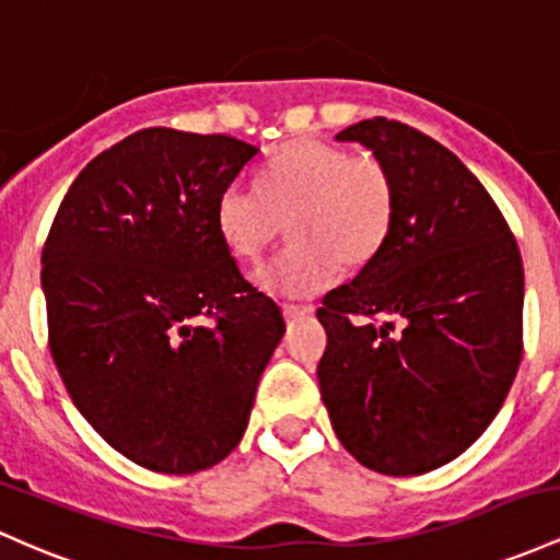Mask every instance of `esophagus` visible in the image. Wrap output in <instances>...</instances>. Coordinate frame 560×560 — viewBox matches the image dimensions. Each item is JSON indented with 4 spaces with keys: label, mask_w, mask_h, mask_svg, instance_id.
Masks as SVG:
<instances>
[{
    "label": "esophagus",
    "mask_w": 560,
    "mask_h": 560,
    "mask_svg": "<svg viewBox=\"0 0 560 560\" xmlns=\"http://www.w3.org/2000/svg\"><path fill=\"white\" fill-rule=\"evenodd\" d=\"M301 314H314V306H310V304H282V317H285V319L301 317Z\"/></svg>",
    "instance_id": "esophagus-1"
}]
</instances>
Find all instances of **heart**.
Returning a JSON list of instances; mask_svg holds the SVG:
<instances>
[{
  "mask_svg": "<svg viewBox=\"0 0 560 560\" xmlns=\"http://www.w3.org/2000/svg\"><path fill=\"white\" fill-rule=\"evenodd\" d=\"M397 179L375 153L323 140L282 144L259 172V190L232 182L217 200V228L237 259L256 261L291 230L293 241L254 280L275 296H317L343 269L368 267L397 219Z\"/></svg>",
  "mask_w": 560,
  "mask_h": 560,
  "instance_id": "1",
  "label": "heart"
}]
</instances>
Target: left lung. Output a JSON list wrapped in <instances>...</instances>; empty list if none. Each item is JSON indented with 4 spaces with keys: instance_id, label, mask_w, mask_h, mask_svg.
<instances>
[{
    "instance_id": "obj_1",
    "label": "left lung",
    "mask_w": 560,
    "mask_h": 560,
    "mask_svg": "<svg viewBox=\"0 0 560 560\" xmlns=\"http://www.w3.org/2000/svg\"><path fill=\"white\" fill-rule=\"evenodd\" d=\"M338 140L381 155L399 198L381 254L317 310L319 394L364 468L429 474L487 431L518 373V243L487 187L423 131L375 116Z\"/></svg>"
}]
</instances>
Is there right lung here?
I'll list each match as a JSON object with an SVG mask.
<instances>
[{"mask_svg": "<svg viewBox=\"0 0 560 560\" xmlns=\"http://www.w3.org/2000/svg\"><path fill=\"white\" fill-rule=\"evenodd\" d=\"M230 135L150 127L81 168L42 250L68 397L137 466L198 474L241 442L285 323L243 278L217 200L256 161Z\"/></svg>", "mask_w": 560, "mask_h": 560, "instance_id": "1", "label": "right lung"}]
</instances>
